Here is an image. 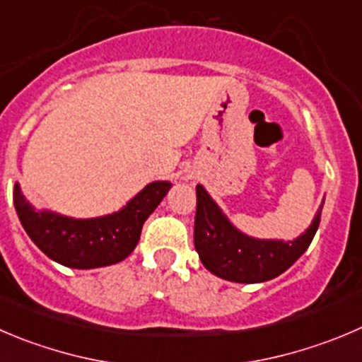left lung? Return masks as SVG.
<instances>
[{"instance_id": "8db88e82", "label": "left lung", "mask_w": 362, "mask_h": 362, "mask_svg": "<svg viewBox=\"0 0 362 362\" xmlns=\"http://www.w3.org/2000/svg\"><path fill=\"white\" fill-rule=\"evenodd\" d=\"M194 243L202 264L211 274L233 282H264L286 272L311 245L320 226L323 202L311 226L291 242L259 240L243 235L229 222L211 195L197 185Z\"/></svg>"}]
</instances>
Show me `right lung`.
Segmentation results:
<instances>
[{
  "label": "right lung",
  "mask_w": 362,
  "mask_h": 362,
  "mask_svg": "<svg viewBox=\"0 0 362 362\" xmlns=\"http://www.w3.org/2000/svg\"><path fill=\"white\" fill-rule=\"evenodd\" d=\"M170 187L168 181L149 183L122 209L98 218L35 209L24 199L19 183L13 188V206L26 235L47 257L64 267L88 270L119 263L135 250L144 222Z\"/></svg>",
  "instance_id": "right-lung-1"
}]
</instances>
